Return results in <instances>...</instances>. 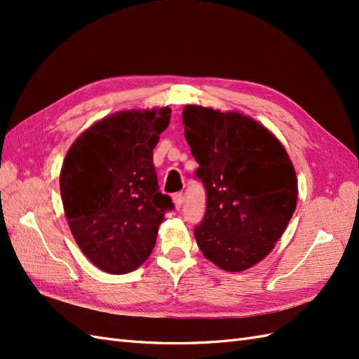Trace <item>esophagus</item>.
Wrapping results in <instances>:
<instances>
[{
	"label": "esophagus",
	"mask_w": 359,
	"mask_h": 359,
	"mask_svg": "<svg viewBox=\"0 0 359 359\" xmlns=\"http://www.w3.org/2000/svg\"><path fill=\"white\" fill-rule=\"evenodd\" d=\"M172 202L175 205V208H180L182 203H184V193H175L172 194Z\"/></svg>",
	"instance_id": "1"
}]
</instances>
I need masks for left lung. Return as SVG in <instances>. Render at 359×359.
<instances>
[{
	"label": "left lung",
	"instance_id": "obj_1",
	"mask_svg": "<svg viewBox=\"0 0 359 359\" xmlns=\"http://www.w3.org/2000/svg\"><path fill=\"white\" fill-rule=\"evenodd\" d=\"M184 125L207 193L197 245L222 270H247L270 253L293 216L292 160L269 129L238 112L188 104Z\"/></svg>",
	"mask_w": 359,
	"mask_h": 359
}]
</instances>
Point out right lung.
<instances>
[{"label":"right lung","mask_w":359,"mask_h":359,"mask_svg":"<svg viewBox=\"0 0 359 359\" xmlns=\"http://www.w3.org/2000/svg\"><path fill=\"white\" fill-rule=\"evenodd\" d=\"M170 118V108L114 114L86 129L65 157L60 191L67 222L80 250L106 273L139 269L165 212L174 210L152 163Z\"/></svg>","instance_id":"add662e5"}]
</instances>
